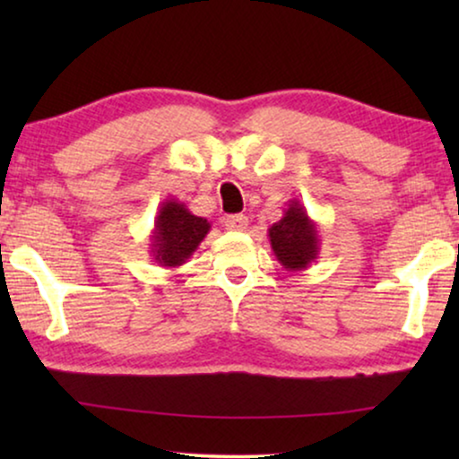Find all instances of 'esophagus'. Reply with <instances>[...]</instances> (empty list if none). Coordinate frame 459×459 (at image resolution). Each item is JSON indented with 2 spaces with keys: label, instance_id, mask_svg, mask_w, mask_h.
<instances>
[{
  "label": "esophagus",
  "instance_id": "obj_1",
  "mask_svg": "<svg viewBox=\"0 0 459 459\" xmlns=\"http://www.w3.org/2000/svg\"><path fill=\"white\" fill-rule=\"evenodd\" d=\"M223 225L228 230H234V231H244L248 228V217L247 215H230L225 217Z\"/></svg>",
  "mask_w": 459,
  "mask_h": 459
}]
</instances>
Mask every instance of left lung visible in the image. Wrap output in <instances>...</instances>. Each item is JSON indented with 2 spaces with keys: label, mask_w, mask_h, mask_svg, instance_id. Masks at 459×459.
<instances>
[{
  "label": "left lung",
  "mask_w": 459,
  "mask_h": 459,
  "mask_svg": "<svg viewBox=\"0 0 459 459\" xmlns=\"http://www.w3.org/2000/svg\"><path fill=\"white\" fill-rule=\"evenodd\" d=\"M275 259L286 272H303L317 259L319 234L317 223L307 215V209L297 198L288 200L284 217L267 230Z\"/></svg>",
  "instance_id": "8db88e82"
}]
</instances>
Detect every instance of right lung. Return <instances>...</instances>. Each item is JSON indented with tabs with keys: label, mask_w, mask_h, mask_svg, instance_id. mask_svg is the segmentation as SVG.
Segmentation results:
<instances>
[{
	"label": "right lung",
	"mask_w": 459,
	"mask_h": 459,
	"mask_svg": "<svg viewBox=\"0 0 459 459\" xmlns=\"http://www.w3.org/2000/svg\"><path fill=\"white\" fill-rule=\"evenodd\" d=\"M209 231L211 223L204 217H196L184 203L169 198L154 219L150 255L160 267L175 269L196 253Z\"/></svg>",
	"instance_id": "add662e5"
}]
</instances>
